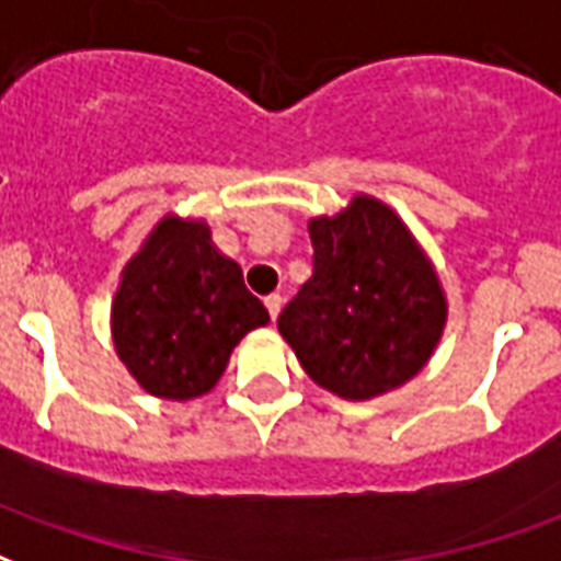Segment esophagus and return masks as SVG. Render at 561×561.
Wrapping results in <instances>:
<instances>
[{"instance_id": "obj_1", "label": "esophagus", "mask_w": 561, "mask_h": 561, "mask_svg": "<svg viewBox=\"0 0 561 561\" xmlns=\"http://www.w3.org/2000/svg\"><path fill=\"white\" fill-rule=\"evenodd\" d=\"M282 294H270L267 300H264V306H267V312H270V318H273V321H276V318H279V312H282Z\"/></svg>"}]
</instances>
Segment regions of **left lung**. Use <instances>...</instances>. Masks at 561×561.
<instances>
[{"label":"left lung","instance_id":"left-lung-1","mask_svg":"<svg viewBox=\"0 0 561 561\" xmlns=\"http://www.w3.org/2000/svg\"><path fill=\"white\" fill-rule=\"evenodd\" d=\"M312 279L279 314V333L314 383L347 401L416 377L446 327L437 270L396 210L371 196L309 219Z\"/></svg>","mask_w":561,"mask_h":561}]
</instances>
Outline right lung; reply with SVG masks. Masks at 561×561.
I'll return each mask as SVG.
<instances>
[{
	"mask_svg": "<svg viewBox=\"0 0 561 561\" xmlns=\"http://www.w3.org/2000/svg\"><path fill=\"white\" fill-rule=\"evenodd\" d=\"M267 321L210 228L175 214L127 261L112 300L115 354L145 392L169 401L210 392L240 339Z\"/></svg>",
	"mask_w": 561,
	"mask_h": 561,
	"instance_id": "right-lung-1",
	"label": "right lung"
}]
</instances>
